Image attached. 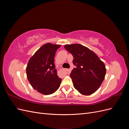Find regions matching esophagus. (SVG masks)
<instances>
[{"instance_id":"1","label":"esophagus","mask_w":129,"mask_h":129,"mask_svg":"<svg viewBox=\"0 0 129 129\" xmlns=\"http://www.w3.org/2000/svg\"><path fill=\"white\" fill-rule=\"evenodd\" d=\"M61 69H62V70H64V71H66V72H69V71H70V70H69V69L63 68H62V67H61Z\"/></svg>"}]
</instances>
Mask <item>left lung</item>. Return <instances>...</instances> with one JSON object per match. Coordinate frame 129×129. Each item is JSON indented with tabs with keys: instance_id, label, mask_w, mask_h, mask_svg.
<instances>
[{
	"instance_id": "left-lung-1",
	"label": "left lung",
	"mask_w": 129,
	"mask_h": 129,
	"mask_svg": "<svg viewBox=\"0 0 129 129\" xmlns=\"http://www.w3.org/2000/svg\"><path fill=\"white\" fill-rule=\"evenodd\" d=\"M64 48L73 56L75 66L70 74L74 87L84 95L95 92L103 82L106 74L103 62L90 49L80 44L66 45Z\"/></svg>"
}]
</instances>
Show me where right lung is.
Instances as JSON below:
<instances>
[{
    "label": "right lung",
    "mask_w": 129,
    "mask_h": 129,
    "mask_svg": "<svg viewBox=\"0 0 129 129\" xmlns=\"http://www.w3.org/2000/svg\"><path fill=\"white\" fill-rule=\"evenodd\" d=\"M60 45L48 43L41 46L31 57L26 67L27 77L32 87L44 95L55 92L62 79L57 75L54 57Z\"/></svg>",
    "instance_id": "right-lung-1"
}]
</instances>
